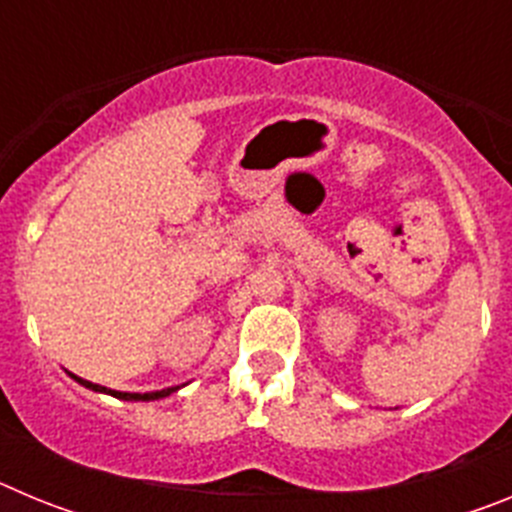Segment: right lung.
I'll use <instances>...</instances> for the list:
<instances>
[{
    "mask_svg": "<svg viewBox=\"0 0 512 512\" xmlns=\"http://www.w3.org/2000/svg\"><path fill=\"white\" fill-rule=\"evenodd\" d=\"M71 374V372H69ZM71 377L76 379V382L79 384H84V387H89V390H94V392H104V395H112V397H117V400H143V402H148V400H161V397H169L171 392H176L179 390V387H169V390H156V392H143V395H140V392H117V390H107V387H102V384H94V382H87V379H81V377H76V374H71Z\"/></svg>",
    "mask_w": 512,
    "mask_h": 512,
    "instance_id": "obj_1",
    "label": "right lung"
}]
</instances>
